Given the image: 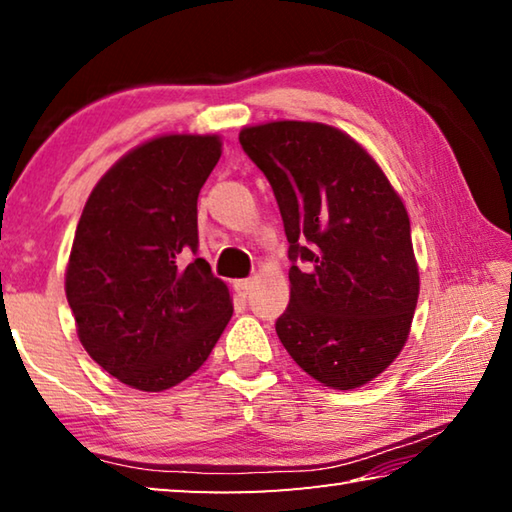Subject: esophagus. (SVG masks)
<instances>
[{"instance_id":"34e87169","label":"esophagus","mask_w":512,"mask_h":512,"mask_svg":"<svg viewBox=\"0 0 512 512\" xmlns=\"http://www.w3.org/2000/svg\"><path fill=\"white\" fill-rule=\"evenodd\" d=\"M253 287H255V280H250V277H248V280H237L235 282V291L239 293L241 298H248L250 291H253Z\"/></svg>"}]
</instances>
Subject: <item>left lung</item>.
Wrapping results in <instances>:
<instances>
[{
	"instance_id": "1",
	"label": "left lung",
	"mask_w": 512,
	"mask_h": 512,
	"mask_svg": "<svg viewBox=\"0 0 512 512\" xmlns=\"http://www.w3.org/2000/svg\"><path fill=\"white\" fill-rule=\"evenodd\" d=\"M289 239L291 300L275 332L320 384L348 391L391 366L420 277L411 223L377 162L332 126L271 121L239 133Z\"/></svg>"
}]
</instances>
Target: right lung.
Segmentation results:
<instances>
[{
  "label": "right lung",
  "mask_w": 512,
  "mask_h": 512,
  "mask_svg": "<svg viewBox=\"0 0 512 512\" xmlns=\"http://www.w3.org/2000/svg\"><path fill=\"white\" fill-rule=\"evenodd\" d=\"M216 135H164L124 155L83 207L65 291L83 348L137 391L203 366L232 316L228 287L198 255V194Z\"/></svg>",
  "instance_id": "1"
}]
</instances>
